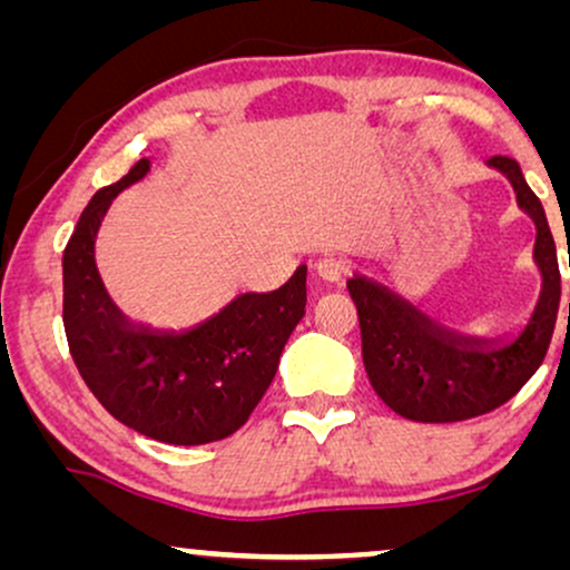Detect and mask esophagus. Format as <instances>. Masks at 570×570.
Returning a JSON list of instances; mask_svg holds the SVG:
<instances>
[{
  "label": "esophagus",
  "instance_id": "1",
  "mask_svg": "<svg viewBox=\"0 0 570 570\" xmlns=\"http://www.w3.org/2000/svg\"><path fill=\"white\" fill-rule=\"evenodd\" d=\"M316 273L318 278L330 281V284H340L345 278V273H348V265L337 257H324L316 263Z\"/></svg>",
  "mask_w": 570,
  "mask_h": 570
}]
</instances>
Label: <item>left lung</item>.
<instances>
[{
  "label": "left lung",
  "instance_id": "left-lung-1",
  "mask_svg": "<svg viewBox=\"0 0 570 570\" xmlns=\"http://www.w3.org/2000/svg\"><path fill=\"white\" fill-rule=\"evenodd\" d=\"M488 168L507 176L517 206L535 225L533 265L541 289L525 322L503 335H469L431 318L381 281L362 273L348 278L372 389L407 421L455 423L501 407L531 381L552 340L560 271L544 206L528 187L517 160L490 158Z\"/></svg>",
  "mask_w": 570,
  "mask_h": 570
}]
</instances>
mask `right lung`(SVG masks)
I'll use <instances>...</instances> for the list:
<instances>
[{"mask_svg": "<svg viewBox=\"0 0 570 570\" xmlns=\"http://www.w3.org/2000/svg\"><path fill=\"white\" fill-rule=\"evenodd\" d=\"M147 174L141 158L80 214L63 248V330L85 385L109 415L166 444L217 442L244 426L276 377L305 316L307 265L278 289L238 294L185 330L134 322L104 286L96 235L117 195Z\"/></svg>", "mask_w": 570, "mask_h": 570, "instance_id": "obj_1", "label": "right lung"}]
</instances>
